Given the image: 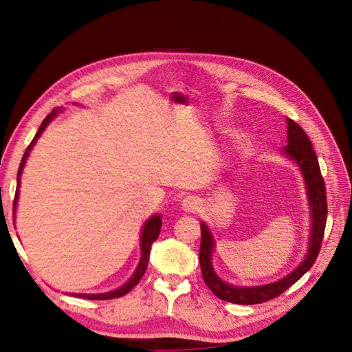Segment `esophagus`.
<instances>
[{"mask_svg":"<svg viewBox=\"0 0 352 352\" xmlns=\"http://www.w3.org/2000/svg\"><path fill=\"white\" fill-rule=\"evenodd\" d=\"M201 201L197 197H186L182 199V210L186 212H197L199 210Z\"/></svg>","mask_w":352,"mask_h":352,"instance_id":"34e87169","label":"esophagus"}]
</instances>
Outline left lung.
Listing matches in <instances>:
<instances>
[{
    "label": "left lung",
    "instance_id": "8db88e82",
    "mask_svg": "<svg viewBox=\"0 0 352 352\" xmlns=\"http://www.w3.org/2000/svg\"><path fill=\"white\" fill-rule=\"evenodd\" d=\"M286 123L287 145L283 148V155L292 160V162H295V164L300 167L305 184L304 186L307 190L308 207H310L311 230L310 239H308V251L300 265L294 269L289 274H286L280 280L260 286L230 285L225 280H221L214 272V269H212L211 254L216 247V242L211 235L208 226L204 221H201L199 264L202 279H204L211 292L223 301H228L232 304L252 305L273 300V298L279 296L282 292H285L287 287H291L295 282L300 280L302 276L313 267L318 251H320L327 219L324 180L322 177L320 166H318V160L313 150L310 138H308L307 133L302 131V127L295 123L292 119H287L286 117Z\"/></svg>",
    "mask_w": 352,
    "mask_h": 352
}]
</instances>
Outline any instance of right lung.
Here are the masks:
<instances>
[{"mask_svg": "<svg viewBox=\"0 0 352 352\" xmlns=\"http://www.w3.org/2000/svg\"><path fill=\"white\" fill-rule=\"evenodd\" d=\"M63 111V109L57 107L52 110L45 119L44 122L41 123L39 129L35 135L34 140H32V142L29 144V146L26 148V151L23 154V158L22 162H20V166H19V172H17V188H16V197H14V202H13V214L16 212V207H17V199H19V186H20V176H22V172H23V167L26 164V160L32 151V148H34V145L36 144L38 138L42 135V132L45 131V127L50 124V122L54 119V117ZM162 216L160 214H155L153 217L148 219L145 221V225L142 228V233H141V260H140V264H138L136 270L133 272L132 278L127 280L123 286L117 287V289L114 291H110V292H105V294H73L74 296H80V298H87V300H113V298H119V296H123L126 295L127 292H131L133 287L138 285V282L141 280V278L144 276L145 270H146V265H148V258H150V252H151V245L157 241L158 235H160V229H162Z\"/></svg>", "mask_w": 352, "mask_h": 352, "instance_id": "obj_1", "label": "right lung"}]
</instances>
